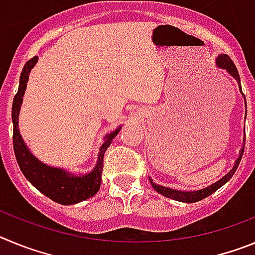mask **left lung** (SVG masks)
Instances as JSON below:
<instances>
[{"mask_svg":"<svg viewBox=\"0 0 255 255\" xmlns=\"http://www.w3.org/2000/svg\"><path fill=\"white\" fill-rule=\"evenodd\" d=\"M217 66L221 67V69H226L227 71L230 73V75H233L234 78L238 80V83L240 84V75H239V71L236 69L235 64H234V61L229 57L227 55H221L218 56L217 58ZM240 91H242V87H240ZM243 92V91H242ZM243 153H244V147H243L242 152H240V155H239V158L236 159L235 162V166L233 167V170L230 171L227 175H225L224 177L221 180H218L217 182L215 184H212L211 186L206 189H202V190H198V191H179V190H173V189L170 188H164V186H159V185H155L154 182L150 180V184H152L153 188L155 189V191H158L159 194L164 195V197L171 198L173 200H177V202H185V203H194V202H198V200H202L204 198L209 197L211 194H213L216 190L221 188L222 185H225L227 181H229L233 175L235 173L236 168H238L239 163L242 161V157H243Z\"/></svg>","mask_w":255,"mask_h":255,"instance_id":"obj_1","label":"left lung"}]
</instances>
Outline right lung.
<instances>
[{
	"label": "right lung",
	"instance_id": "obj_1",
	"mask_svg": "<svg viewBox=\"0 0 255 255\" xmlns=\"http://www.w3.org/2000/svg\"><path fill=\"white\" fill-rule=\"evenodd\" d=\"M38 61L37 56L26 61L24 65L20 75V83L17 93L13 97L12 102V123H13V152L15 157L19 163V167L24 176L46 197L52 199L53 202H57L64 206L69 204H75L79 202L93 197L97 191L101 188V181H102V171H103V157L105 152L110 144L112 143L114 138L120 131V129L115 130L110 135H107L105 139V143L100 149V155L97 161L96 167L92 172L83 175V176H73L67 173L66 171L60 170V168L48 167L42 162L38 161L34 155L31 154L26 148L25 143L22 141L21 135L17 128V120H19L20 106L22 102V96L25 92L26 83L29 79V73Z\"/></svg>",
	"mask_w": 255,
	"mask_h": 255
}]
</instances>
